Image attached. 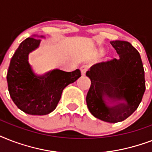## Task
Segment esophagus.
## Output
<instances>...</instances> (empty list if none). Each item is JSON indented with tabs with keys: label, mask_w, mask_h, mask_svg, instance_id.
Returning a JSON list of instances; mask_svg holds the SVG:
<instances>
[{
	"label": "esophagus",
	"mask_w": 152,
	"mask_h": 152,
	"mask_svg": "<svg viewBox=\"0 0 152 152\" xmlns=\"http://www.w3.org/2000/svg\"><path fill=\"white\" fill-rule=\"evenodd\" d=\"M88 69H89V66L87 65V64H85V65H82V66L80 67L81 74H82L83 76H84V75L86 74V72L88 70Z\"/></svg>",
	"instance_id": "esophagus-1"
}]
</instances>
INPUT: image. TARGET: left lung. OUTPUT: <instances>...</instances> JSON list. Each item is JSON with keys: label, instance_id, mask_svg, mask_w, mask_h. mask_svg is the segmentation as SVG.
Wrapping results in <instances>:
<instances>
[{"label": "left lung", "instance_id": "1", "mask_svg": "<svg viewBox=\"0 0 152 152\" xmlns=\"http://www.w3.org/2000/svg\"><path fill=\"white\" fill-rule=\"evenodd\" d=\"M119 57L94 64L86 76L91 81L86 102L95 118L109 123L128 118L145 91L144 70L139 52L129 42H110Z\"/></svg>", "mask_w": 152, "mask_h": 152}]
</instances>
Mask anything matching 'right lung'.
<instances>
[{
	"label": "right lung",
	"mask_w": 152,
	"mask_h": 152,
	"mask_svg": "<svg viewBox=\"0 0 152 152\" xmlns=\"http://www.w3.org/2000/svg\"><path fill=\"white\" fill-rule=\"evenodd\" d=\"M33 35L20 44L12 57L7 74L8 91L14 103L31 115H46L56 109L64 88L81 76L80 69L64 72L54 69L46 74L36 73L29 63V53L41 40Z\"/></svg>",
	"instance_id": "add662e5"
}]
</instances>
